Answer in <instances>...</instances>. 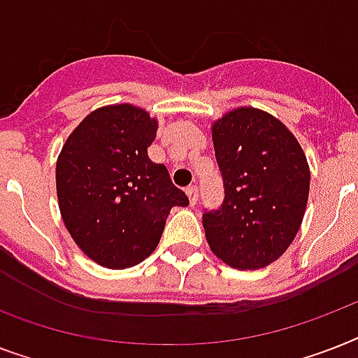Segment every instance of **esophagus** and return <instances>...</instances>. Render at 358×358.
Listing matches in <instances>:
<instances>
[{
	"instance_id": "esophagus-1",
	"label": "esophagus",
	"mask_w": 358,
	"mask_h": 358,
	"mask_svg": "<svg viewBox=\"0 0 358 358\" xmlns=\"http://www.w3.org/2000/svg\"><path fill=\"white\" fill-rule=\"evenodd\" d=\"M185 193H187V199H189L191 206H195L196 201H199V189H196V185H189V187H185Z\"/></svg>"
}]
</instances>
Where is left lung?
<instances>
[{
	"label": "left lung",
	"instance_id": "1",
	"mask_svg": "<svg viewBox=\"0 0 358 358\" xmlns=\"http://www.w3.org/2000/svg\"><path fill=\"white\" fill-rule=\"evenodd\" d=\"M224 184L219 210L202 215L210 249L236 269L282 256L305 217L310 169L294 134L273 115L238 108L212 126Z\"/></svg>",
	"mask_w": 358,
	"mask_h": 358
}]
</instances>
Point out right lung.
I'll return each mask as SVG.
<instances>
[{
    "label": "right lung",
    "instance_id": "add662e5",
    "mask_svg": "<svg viewBox=\"0 0 358 358\" xmlns=\"http://www.w3.org/2000/svg\"><path fill=\"white\" fill-rule=\"evenodd\" d=\"M157 120L131 103L94 109L57 157L59 210L76 245L109 269L154 252L173 206L189 199L148 157Z\"/></svg>",
    "mask_w": 358,
    "mask_h": 358
}]
</instances>
